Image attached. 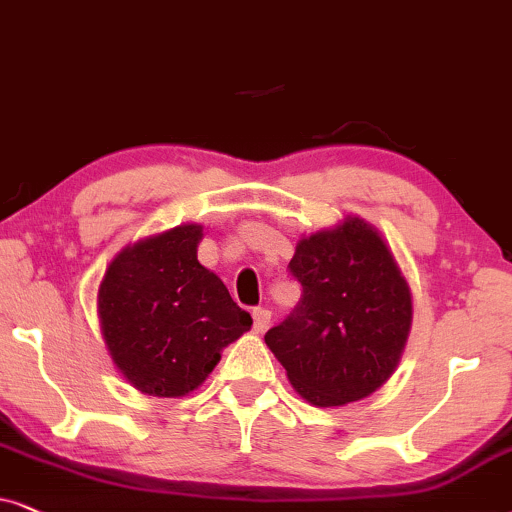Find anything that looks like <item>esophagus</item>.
I'll use <instances>...</instances> for the list:
<instances>
[{"mask_svg": "<svg viewBox=\"0 0 512 512\" xmlns=\"http://www.w3.org/2000/svg\"><path fill=\"white\" fill-rule=\"evenodd\" d=\"M271 323V311L269 309H262V306H257V309H252V327H255V332H264Z\"/></svg>", "mask_w": 512, "mask_h": 512, "instance_id": "1", "label": "esophagus"}]
</instances>
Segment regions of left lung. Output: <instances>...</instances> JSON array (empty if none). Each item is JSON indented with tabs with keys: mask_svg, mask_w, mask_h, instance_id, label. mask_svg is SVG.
Returning <instances> with one entry per match:
<instances>
[{
	"mask_svg": "<svg viewBox=\"0 0 512 512\" xmlns=\"http://www.w3.org/2000/svg\"><path fill=\"white\" fill-rule=\"evenodd\" d=\"M302 299L264 342L318 407L363 400L391 377L412 327V292L377 229L346 217L297 243Z\"/></svg>",
	"mask_w": 512,
	"mask_h": 512,
	"instance_id": "obj_1",
	"label": "left lung"
}]
</instances>
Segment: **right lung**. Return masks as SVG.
<instances>
[{
  "label": "right lung",
  "mask_w": 512,
  "mask_h": 512,
  "mask_svg": "<svg viewBox=\"0 0 512 512\" xmlns=\"http://www.w3.org/2000/svg\"><path fill=\"white\" fill-rule=\"evenodd\" d=\"M201 224L126 245L98 290L100 330L119 372L142 393L180 398L199 388L220 351L252 318L196 257Z\"/></svg>",
  "instance_id": "obj_1"
}]
</instances>
